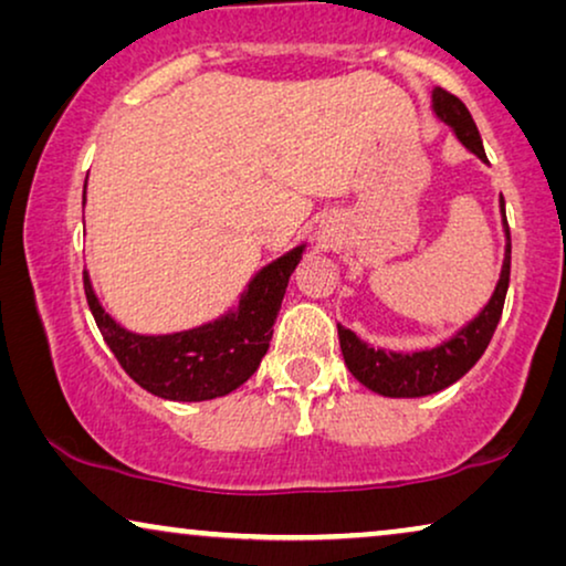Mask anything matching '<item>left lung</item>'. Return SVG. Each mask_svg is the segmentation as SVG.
I'll list each match as a JSON object with an SVG mask.
<instances>
[{"instance_id": "1", "label": "left lung", "mask_w": 566, "mask_h": 566, "mask_svg": "<svg viewBox=\"0 0 566 566\" xmlns=\"http://www.w3.org/2000/svg\"><path fill=\"white\" fill-rule=\"evenodd\" d=\"M432 113L440 123L451 126L453 136L467 146V149L486 161L482 136H479L476 123L467 111V105L451 92L436 87L432 90ZM502 229H505V258H502L500 281L494 285L492 296L479 308L474 319H469L459 332L436 347L424 350H384V347H370L366 339H360L353 329L337 324L339 347H343L345 366L350 374L366 386V389L381 394V397H428L446 386L459 381L463 374H469L471 366L482 358V353L490 345V339L497 329L502 304L507 296L510 283V229L505 219V200L500 196Z\"/></svg>"}]
</instances>
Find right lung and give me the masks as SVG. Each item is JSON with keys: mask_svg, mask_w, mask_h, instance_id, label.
<instances>
[{"mask_svg": "<svg viewBox=\"0 0 566 566\" xmlns=\"http://www.w3.org/2000/svg\"><path fill=\"white\" fill-rule=\"evenodd\" d=\"M304 250L306 242H301L260 268L229 312L167 335H142L115 322L99 304L87 270L84 293L107 347L142 389L169 401H206L239 389L258 370L270 347L291 273L304 258Z\"/></svg>", "mask_w": 566, "mask_h": 566, "instance_id": "obj_1", "label": "right lung"}]
</instances>
